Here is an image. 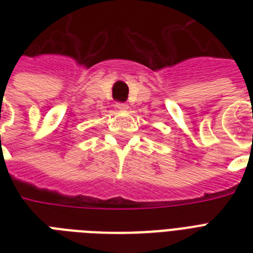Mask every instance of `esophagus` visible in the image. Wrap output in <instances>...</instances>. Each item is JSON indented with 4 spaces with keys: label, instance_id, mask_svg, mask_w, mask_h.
<instances>
[{
    "label": "esophagus",
    "instance_id": "esophagus-1",
    "mask_svg": "<svg viewBox=\"0 0 253 253\" xmlns=\"http://www.w3.org/2000/svg\"><path fill=\"white\" fill-rule=\"evenodd\" d=\"M115 106H117V109H118V110H121V111H126L127 109H128V105H127V103H125V102H118L117 105H115Z\"/></svg>",
    "mask_w": 253,
    "mask_h": 253
}]
</instances>
